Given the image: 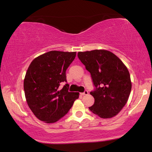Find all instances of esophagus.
Instances as JSON below:
<instances>
[{
	"mask_svg": "<svg viewBox=\"0 0 152 152\" xmlns=\"http://www.w3.org/2000/svg\"><path fill=\"white\" fill-rule=\"evenodd\" d=\"M88 91H87V90H86V91L83 92V93H81V95H88Z\"/></svg>",
	"mask_w": 152,
	"mask_h": 152,
	"instance_id": "34e87169",
	"label": "esophagus"
}]
</instances>
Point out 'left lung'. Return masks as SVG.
I'll list each match as a JSON object with an SVG mask.
<instances>
[{"mask_svg":"<svg viewBox=\"0 0 152 152\" xmlns=\"http://www.w3.org/2000/svg\"><path fill=\"white\" fill-rule=\"evenodd\" d=\"M78 57L91 74L95 87L90 92L95 99L94 104L89 109L101 118L114 117L124 108L131 93L132 83L127 68L108 50L80 51Z\"/></svg>","mask_w":152,"mask_h":152,"instance_id":"left-lung-1","label":"left lung"}]
</instances>
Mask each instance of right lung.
<instances>
[{
  "instance_id": "obj_1",
  "label": "right lung",
  "mask_w": 152,
  "mask_h": 152,
  "mask_svg": "<svg viewBox=\"0 0 152 152\" xmlns=\"http://www.w3.org/2000/svg\"><path fill=\"white\" fill-rule=\"evenodd\" d=\"M76 52L50 51L37 57L28 66L24 79V91L34 115L47 124L57 121L72 107L79 93L69 92L66 70Z\"/></svg>"
}]
</instances>
